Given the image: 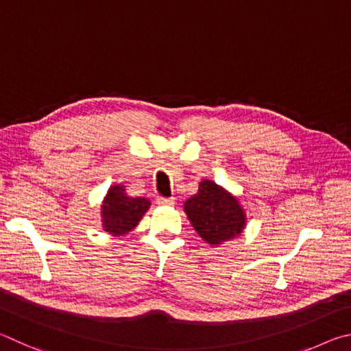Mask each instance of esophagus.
Wrapping results in <instances>:
<instances>
[{
  "instance_id": "34e87169",
  "label": "esophagus",
  "mask_w": 351,
  "mask_h": 351,
  "mask_svg": "<svg viewBox=\"0 0 351 351\" xmlns=\"http://www.w3.org/2000/svg\"><path fill=\"white\" fill-rule=\"evenodd\" d=\"M157 204L162 205V206H171V205L176 204V199L174 197H171V199H168V197H157Z\"/></svg>"
}]
</instances>
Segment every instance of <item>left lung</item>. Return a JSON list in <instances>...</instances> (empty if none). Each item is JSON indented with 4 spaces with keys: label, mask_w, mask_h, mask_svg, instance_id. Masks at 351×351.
<instances>
[{
    "label": "left lung",
    "mask_w": 351,
    "mask_h": 351,
    "mask_svg": "<svg viewBox=\"0 0 351 351\" xmlns=\"http://www.w3.org/2000/svg\"><path fill=\"white\" fill-rule=\"evenodd\" d=\"M183 210L197 234L213 247L241 236L247 225L241 202L213 180H202L197 194L185 202Z\"/></svg>",
    "instance_id": "8db88e82"
}]
</instances>
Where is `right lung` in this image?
Returning a JSON list of instances; mask_svg holds the SVG:
<instances>
[{
  "mask_svg": "<svg viewBox=\"0 0 351 351\" xmlns=\"http://www.w3.org/2000/svg\"><path fill=\"white\" fill-rule=\"evenodd\" d=\"M151 202L145 197H129L123 185H112L101 204L103 230L115 237L128 234L138 225Z\"/></svg>",
  "mask_w": 351,
  "mask_h": 351,
  "instance_id": "right-lung-1",
  "label": "right lung"
}]
</instances>
